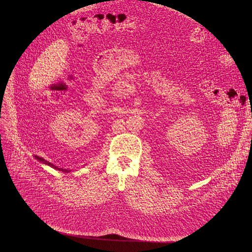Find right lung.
<instances>
[{
  "label": "right lung",
  "instance_id": "obj_1",
  "mask_svg": "<svg viewBox=\"0 0 252 252\" xmlns=\"http://www.w3.org/2000/svg\"><path fill=\"white\" fill-rule=\"evenodd\" d=\"M37 158V160H39V161H42V162H44V163H46V164H48V165H50V166H52V167H54V168H56V169H59V170H62V171H67V173H69V170H67V169H63V168H59V167H57V166H55L54 164H52L51 162H48V161H46L44 158H42V157H36Z\"/></svg>",
  "mask_w": 252,
  "mask_h": 252
}]
</instances>
